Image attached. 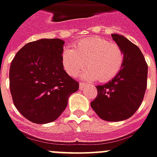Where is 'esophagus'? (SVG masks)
Wrapping results in <instances>:
<instances>
[{
    "label": "esophagus",
    "instance_id": "34e87169",
    "mask_svg": "<svg viewBox=\"0 0 157 157\" xmlns=\"http://www.w3.org/2000/svg\"><path fill=\"white\" fill-rule=\"evenodd\" d=\"M85 87V84L83 82H80V90H83Z\"/></svg>",
    "mask_w": 157,
    "mask_h": 157
}]
</instances>
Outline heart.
<instances>
[{
    "instance_id": "obj_1",
    "label": "heart",
    "mask_w": 157,
    "mask_h": 157,
    "mask_svg": "<svg viewBox=\"0 0 157 157\" xmlns=\"http://www.w3.org/2000/svg\"><path fill=\"white\" fill-rule=\"evenodd\" d=\"M61 60L67 74L74 76L86 66L84 78L107 81L118 74L123 66L124 53L120 46L101 37L81 39L63 52ZM86 63H85V62Z\"/></svg>"
}]
</instances>
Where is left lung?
<instances>
[{
  "label": "left lung",
  "instance_id": "left-lung-1",
  "mask_svg": "<svg viewBox=\"0 0 157 157\" xmlns=\"http://www.w3.org/2000/svg\"><path fill=\"white\" fill-rule=\"evenodd\" d=\"M111 36L123 51V66L111 81L96 86L98 95L91 107L103 120L117 122L131 118L140 106L147 88V64L137 46L123 35Z\"/></svg>",
  "mask_w": 157,
  "mask_h": 157
}]
</instances>
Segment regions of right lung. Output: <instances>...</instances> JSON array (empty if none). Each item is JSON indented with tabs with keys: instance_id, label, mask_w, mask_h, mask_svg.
Returning a JSON list of instances; mask_svg holds the SVG:
<instances>
[{
	"instance_id": "add662e5",
	"label": "right lung",
	"mask_w": 157,
	"mask_h": 157,
	"mask_svg": "<svg viewBox=\"0 0 157 157\" xmlns=\"http://www.w3.org/2000/svg\"><path fill=\"white\" fill-rule=\"evenodd\" d=\"M64 42L43 39L26 43L11 62L10 88L15 107L34 123H52L66 109L79 83L63 70Z\"/></svg>"
}]
</instances>
